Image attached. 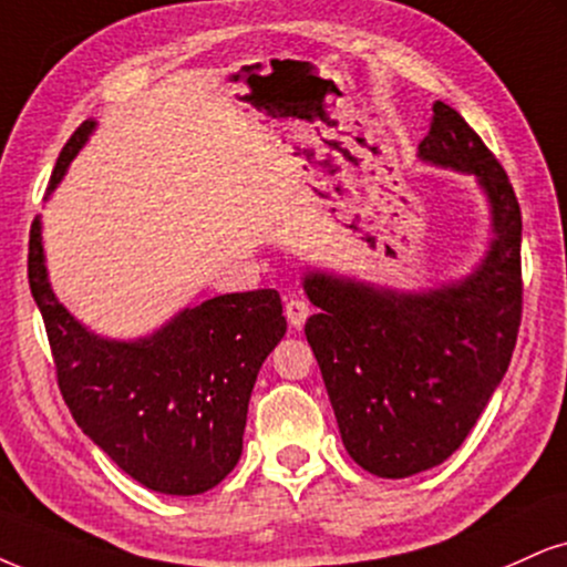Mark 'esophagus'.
<instances>
[{"label": "esophagus", "mask_w": 567, "mask_h": 567, "mask_svg": "<svg viewBox=\"0 0 567 567\" xmlns=\"http://www.w3.org/2000/svg\"><path fill=\"white\" fill-rule=\"evenodd\" d=\"M307 318H310V305H307L302 297H291L289 302H286V320H289V326L302 328Z\"/></svg>", "instance_id": "1"}]
</instances>
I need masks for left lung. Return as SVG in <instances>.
<instances>
[{"instance_id": "1", "label": "left lung", "mask_w": 567, "mask_h": 567, "mask_svg": "<svg viewBox=\"0 0 567 567\" xmlns=\"http://www.w3.org/2000/svg\"><path fill=\"white\" fill-rule=\"evenodd\" d=\"M421 157L476 173L494 241L465 281L421 297L310 272L320 307L305 333L323 373L347 452L381 478L444 463L465 442L513 358L523 316L520 205L505 167L450 104L433 102Z\"/></svg>"}]
</instances>
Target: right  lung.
<instances>
[{
    "instance_id": "1",
    "label": "right lung",
    "mask_w": 567,
    "mask_h": 567,
    "mask_svg": "<svg viewBox=\"0 0 567 567\" xmlns=\"http://www.w3.org/2000/svg\"><path fill=\"white\" fill-rule=\"evenodd\" d=\"M91 128L86 121L73 131L49 186ZM28 286L70 415L121 471L178 497L207 492L234 471L251 386L286 333L276 289L207 299L136 344L96 339L49 289L39 220L28 239Z\"/></svg>"
}]
</instances>
